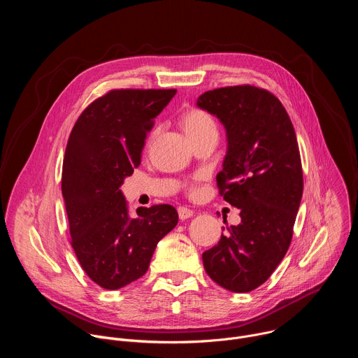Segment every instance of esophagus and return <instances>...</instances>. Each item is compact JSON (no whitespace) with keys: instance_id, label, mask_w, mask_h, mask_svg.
Masks as SVG:
<instances>
[{"instance_id":"1","label":"esophagus","mask_w":358,"mask_h":358,"mask_svg":"<svg viewBox=\"0 0 358 358\" xmlns=\"http://www.w3.org/2000/svg\"><path fill=\"white\" fill-rule=\"evenodd\" d=\"M177 211H178V217H180L181 221H185V220H188L194 215V211L187 208V207H180Z\"/></svg>"}]
</instances>
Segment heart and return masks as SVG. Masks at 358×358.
Wrapping results in <instances>:
<instances>
[{
	"label": "heart",
	"mask_w": 358,
	"mask_h": 358,
	"mask_svg": "<svg viewBox=\"0 0 358 358\" xmlns=\"http://www.w3.org/2000/svg\"><path fill=\"white\" fill-rule=\"evenodd\" d=\"M182 127L189 140L203 134L217 133V124L213 116L201 109L189 110L182 119Z\"/></svg>",
	"instance_id": "heart-1"
}]
</instances>
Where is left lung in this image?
<instances>
[{
    "mask_svg": "<svg viewBox=\"0 0 358 358\" xmlns=\"http://www.w3.org/2000/svg\"><path fill=\"white\" fill-rule=\"evenodd\" d=\"M196 106L227 131L217 182L241 211V222L202 253L203 268L224 289L246 293L269 279L292 241L303 194L296 133L279 99L250 85L208 90Z\"/></svg>",
    "mask_w": 358,
    "mask_h": 358,
    "instance_id": "left-lung-1",
    "label": "left lung"
}]
</instances>
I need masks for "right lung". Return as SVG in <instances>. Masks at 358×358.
Instances as JSON below:
<instances>
[{
	"label": "right lung",
	"instance_id": "obj_1",
	"mask_svg": "<svg viewBox=\"0 0 358 358\" xmlns=\"http://www.w3.org/2000/svg\"><path fill=\"white\" fill-rule=\"evenodd\" d=\"M176 89H122L96 99L76 120L65 151L62 195L72 248L99 286L120 289L141 278L159 241L178 222L162 203L129 214L120 189L140 166L147 133Z\"/></svg>",
	"mask_w": 358,
	"mask_h": 358
}]
</instances>
